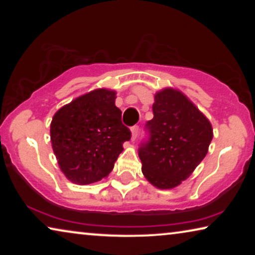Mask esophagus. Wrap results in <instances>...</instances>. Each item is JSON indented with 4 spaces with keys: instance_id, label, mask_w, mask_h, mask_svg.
I'll return each instance as SVG.
<instances>
[{
    "instance_id": "1",
    "label": "esophagus",
    "mask_w": 255,
    "mask_h": 255,
    "mask_svg": "<svg viewBox=\"0 0 255 255\" xmlns=\"http://www.w3.org/2000/svg\"><path fill=\"white\" fill-rule=\"evenodd\" d=\"M138 132H139V127H132L131 128V139H132V140H135V139H137Z\"/></svg>"
}]
</instances>
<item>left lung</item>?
<instances>
[{
	"label": "left lung",
	"instance_id": "1",
	"mask_svg": "<svg viewBox=\"0 0 255 255\" xmlns=\"http://www.w3.org/2000/svg\"><path fill=\"white\" fill-rule=\"evenodd\" d=\"M153 118L146 123L148 133L138 149L141 172L159 189H172L190 176L207 155L212 127L179 90L158 92Z\"/></svg>",
	"mask_w": 255,
	"mask_h": 255
}]
</instances>
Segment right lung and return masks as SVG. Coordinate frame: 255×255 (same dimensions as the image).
Here are the masks:
<instances>
[{"instance_id":"1","label":"right lung","mask_w":255,"mask_h":255,"mask_svg":"<svg viewBox=\"0 0 255 255\" xmlns=\"http://www.w3.org/2000/svg\"><path fill=\"white\" fill-rule=\"evenodd\" d=\"M115 99L114 90H93L66 104L52 118V148L72 182L89 184L109 175L123 142L130 140L131 131L122 123Z\"/></svg>"}]
</instances>
